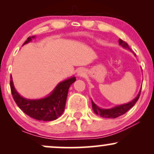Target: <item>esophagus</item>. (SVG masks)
I'll list each match as a JSON object with an SVG mask.
<instances>
[{"mask_svg": "<svg viewBox=\"0 0 154 154\" xmlns=\"http://www.w3.org/2000/svg\"><path fill=\"white\" fill-rule=\"evenodd\" d=\"M85 75V71L84 69H79L77 72V76L78 77H83Z\"/></svg>", "mask_w": 154, "mask_h": 154, "instance_id": "obj_1", "label": "esophagus"}]
</instances>
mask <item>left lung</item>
Wrapping results in <instances>:
<instances>
[{"instance_id":"obj_1","label":"left lung","mask_w":154,"mask_h":154,"mask_svg":"<svg viewBox=\"0 0 154 154\" xmlns=\"http://www.w3.org/2000/svg\"><path fill=\"white\" fill-rule=\"evenodd\" d=\"M119 44L123 48L132 51L131 49H130V47H129L128 44L127 43H125V42H124L122 40H121V39H119ZM140 91H141V89L140 90L138 94H137V96H136L133 100H132L130 102H128V103H127L121 104V105L116 106L111 108V109H102V108H100L99 106H97L96 104L94 103V102L93 101V100H91L93 110L95 113V114H97V115H100L101 117H103V118L114 119V118L119 117V116L125 114L127 111H128V110H130V109H131V108L134 105H135L140 97Z\"/></svg>"}]
</instances>
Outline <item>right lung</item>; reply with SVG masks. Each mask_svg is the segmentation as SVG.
Segmentation results:
<instances>
[{"label": "right lung", "mask_w": 154, "mask_h": 154, "mask_svg": "<svg viewBox=\"0 0 154 154\" xmlns=\"http://www.w3.org/2000/svg\"><path fill=\"white\" fill-rule=\"evenodd\" d=\"M35 38L29 37L23 45ZM75 81L76 77L72 76L59 82L47 96L38 99H28L17 91L11 77V91L16 103L26 114L39 121H53L61 116L64 111L69 88Z\"/></svg>", "instance_id": "add662e5"}]
</instances>
